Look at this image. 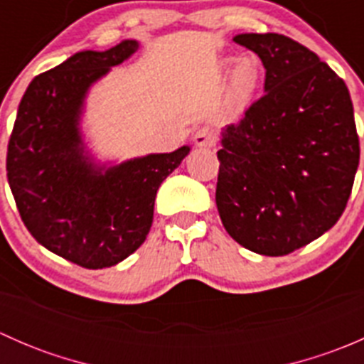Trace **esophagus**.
Returning <instances> with one entry per match:
<instances>
[{
    "label": "esophagus",
    "instance_id": "esophagus-1",
    "mask_svg": "<svg viewBox=\"0 0 364 364\" xmlns=\"http://www.w3.org/2000/svg\"><path fill=\"white\" fill-rule=\"evenodd\" d=\"M193 142H196V146H199V148H211L216 142L215 130L209 127L199 128V130L196 132V135H193Z\"/></svg>",
    "mask_w": 364,
    "mask_h": 364
}]
</instances>
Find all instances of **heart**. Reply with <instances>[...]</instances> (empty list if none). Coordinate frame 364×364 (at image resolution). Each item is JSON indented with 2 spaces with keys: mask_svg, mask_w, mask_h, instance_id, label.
<instances>
[{
  "mask_svg": "<svg viewBox=\"0 0 364 364\" xmlns=\"http://www.w3.org/2000/svg\"><path fill=\"white\" fill-rule=\"evenodd\" d=\"M223 68L230 70L229 77V95L237 105H247L255 97L260 82H262V63L255 54H245L237 58H227L223 61Z\"/></svg>",
  "mask_w": 364,
  "mask_h": 364,
  "instance_id": "obj_1",
  "label": "heart"
}]
</instances>
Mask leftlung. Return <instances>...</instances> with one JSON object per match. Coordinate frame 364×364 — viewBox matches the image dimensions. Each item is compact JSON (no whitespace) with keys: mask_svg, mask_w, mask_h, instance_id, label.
<instances>
[{"mask_svg":"<svg viewBox=\"0 0 364 364\" xmlns=\"http://www.w3.org/2000/svg\"><path fill=\"white\" fill-rule=\"evenodd\" d=\"M234 42L260 58L266 93L222 130L216 208L241 247L287 255L328 232L347 205L359 165L354 107L328 63L289 36Z\"/></svg>","mask_w":364,"mask_h":364,"instance_id":"left-lung-1","label":"left lung"}]
</instances>
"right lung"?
<instances>
[{"mask_svg": "<svg viewBox=\"0 0 364 364\" xmlns=\"http://www.w3.org/2000/svg\"><path fill=\"white\" fill-rule=\"evenodd\" d=\"M137 40L80 50L36 75L19 104L6 153V178L24 225L42 247L87 269L132 255L153 223L156 190L190 146L121 164L87 149L82 114L91 86L134 53Z\"/></svg>", "mask_w": 364, "mask_h": 364, "instance_id": "add662e5", "label": "right lung"}]
</instances>
